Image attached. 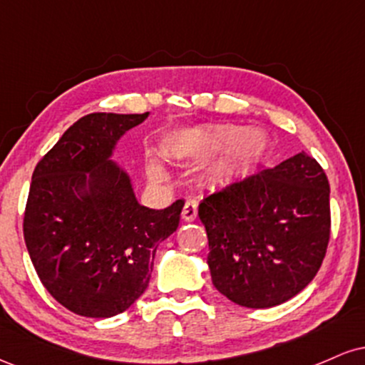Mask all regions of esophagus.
Wrapping results in <instances>:
<instances>
[{
	"mask_svg": "<svg viewBox=\"0 0 365 365\" xmlns=\"http://www.w3.org/2000/svg\"><path fill=\"white\" fill-rule=\"evenodd\" d=\"M182 217L185 221H194L197 217V202L194 199H188L182 209Z\"/></svg>",
	"mask_w": 365,
	"mask_h": 365,
	"instance_id": "esophagus-1",
	"label": "esophagus"
}]
</instances>
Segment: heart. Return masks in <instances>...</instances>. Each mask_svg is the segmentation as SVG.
I'll use <instances>...</instances> for the list:
<instances>
[{
    "mask_svg": "<svg viewBox=\"0 0 365 365\" xmlns=\"http://www.w3.org/2000/svg\"><path fill=\"white\" fill-rule=\"evenodd\" d=\"M199 144L207 153L223 150L220 166L226 173H237V171L252 168L261 161L267 149V140L261 130H244L232 123L215 125L204 130L199 137ZM149 173L153 178H161L165 171L158 161H153L149 166Z\"/></svg>",
    "mask_w": 365,
    "mask_h": 365,
    "instance_id": "b5f03b06",
    "label": "heart"
}]
</instances>
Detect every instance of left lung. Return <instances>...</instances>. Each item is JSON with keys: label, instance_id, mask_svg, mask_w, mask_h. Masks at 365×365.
Listing matches in <instances>:
<instances>
[{"label": "left lung", "instance_id": "obj_1", "mask_svg": "<svg viewBox=\"0 0 365 365\" xmlns=\"http://www.w3.org/2000/svg\"><path fill=\"white\" fill-rule=\"evenodd\" d=\"M199 217L216 290L244 307H274L302 292L324 259L328 177L302 150L204 197Z\"/></svg>", "mask_w": 365, "mask_h": 365}]
</instances>
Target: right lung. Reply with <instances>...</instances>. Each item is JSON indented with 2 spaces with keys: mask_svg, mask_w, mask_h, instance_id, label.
<instances>
[{
  "mask_svg": "<svg viewBox=\"0 0 365 365\" xmlns=\"http://www.w3.org/2000/svg\"><path fill=\"white\" fill-rule=\"evenodd\" d=\"M91 113L37 163L24 238L44 288L78 316L111 317L145 292L158 245L178 228L183 200L140 206L110 156L116 140L148 118Z\"/></svg>",
  "mask_w": 365,
  "mask_h": 365,
  "instance_id": "right-lung-1",
  "label": "right lung"
}]
</instances>
